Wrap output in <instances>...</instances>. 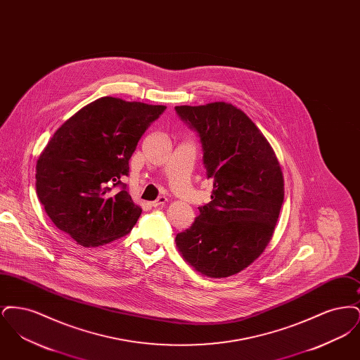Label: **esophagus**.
<instances>
[{
  "mask_svg": "<svg viewBox=\"0 0 360 360\" xmlns=\"http://www.w3.org/2000/svg\"><path fill=\"white\" fill-rule=\"evenodd\" d=\"M166 202H167V198H166V197H159L158 200H155V201H153V202H151L150 205L156 207V206L165 205Z\"/></svg>",
  "mask_w": 360,
  "mask_h": 360,
  "instance_id": "obj_1",
  "label": "esophagus"
}]
</instances>
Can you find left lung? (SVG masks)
Instances as JSON below:
<instances>
[{
    "label": "left lung",
    "instance_id": "obj_1",
    "mask_svg": "<svg viewBox=\"0 0 360 360\" xmlns=\"http://www.w3.org/2000/svg\"><path fill=\"white\" fill-rule=\"evenodd\" d=\"M201 137L212 201L186 231L178 251L207 278L238 274L263 254L273 238L285 197L283 174L269 140L229 103L175 106Z\"/></svg>",
    "mask_w": 360,
    "mask_h": 360
}]
</instances>
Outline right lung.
<instances>
[{
    "label": "right lung",
    "instance_id": "1",
    "mask_svg": "<svg viewBox=\"0 0 360 360\" xmlns=\"http://www.w3.org/2000/svg\"><path fill=\"white\" fill-rule=\"evenodd\" d=\"M165 105L101 97L65 121L36 163V193L58 229L100 247L128 235L141 214L129 193H109Z\"/></svg>",
    "mask_w": 360,
    "mask_h": 360
}]
</instances>
